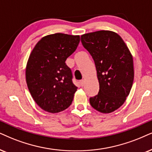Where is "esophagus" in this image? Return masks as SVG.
<instances>
[{
  "label": "esophagus",
  "mask_w": 152,
  "mask_h": 152,
  "mask_svg": "<svg viewBox=\"0 0 152 152\" xmlns=\"http://www.w3.org/2000/svg\"><path fill=\"white\" fill-rule=\"evenodd\" d=\"M79 83H80V85L81 86H84V83H85V80H80Z\"/></svg>",
  "instance_id": "1"
}]
</instances>
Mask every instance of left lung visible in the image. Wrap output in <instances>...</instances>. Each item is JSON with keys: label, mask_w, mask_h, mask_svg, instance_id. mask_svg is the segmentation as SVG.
I'll return each mask as SVG.
<instances>
[{"label": "left lung", "mask_w": 152, "mask_h": 152, "mask_svg": "<svg viewBox=\"0 0 152 152\" xmlns=\"http://www.w3.org/2000/svg\"><path fill=\"white\" fill-rule=\"evenodd\" d=\"M83 47L95 62L99 93L90 105L109 114L118 109L129 95L134 79L133 59L121 37L111 31H98L80 36Z\"/></svg>", "instance_id": "8db88e82"}]
</instances>
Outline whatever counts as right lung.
I'll list each match as a JSON object with an SVG mask.
<instances>
[{
    "label": "right lung",
    "instance_id": "add662e5",
    "mask_svg": "<svg viewBox=\"0 0 152 152\" xmlns=\"http://www.w3.org/2000/svg\"><path fill=\"white\" fill-rule=\"evenodd\" d=\"M79 36L57 33L44 36L28 57L26 80L31 95L44 111L58 113L70 106L77 87L65 61L77 48Z\"/></svg>",
    "mask_w": 152,
    "mask_h": 152
}]
</instances>
